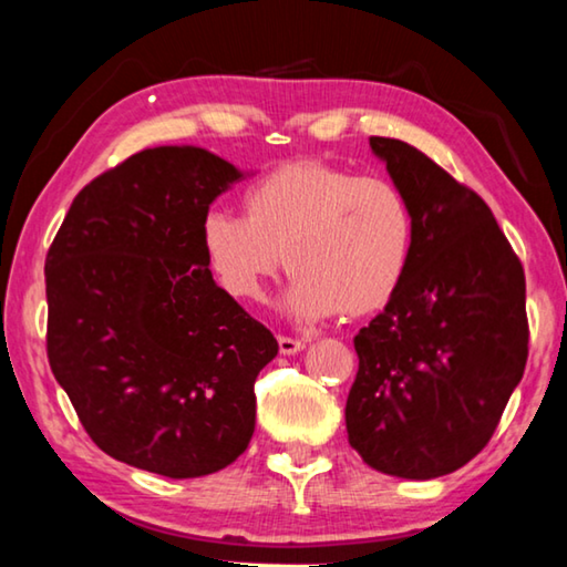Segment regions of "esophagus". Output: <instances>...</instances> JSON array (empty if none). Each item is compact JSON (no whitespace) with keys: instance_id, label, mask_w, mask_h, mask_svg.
I'll return each instance as SVG.
<instances>
[{"instance_id":"esophagus-1","label":"esophagus","mask_w":567,"mask_h":567,"mask_svg":"<svg viewBox=\"0 0 567 567\" xmlns=\"http://www.w3.org/2000/svg\"><path fill=\"white\" fill-rule=\"evenodd\" d=\"M277 343H280V353H285V357H292V353L306 349V343H302L300 338H290V336H280L277 338Z\"/></svg>"}]
</instances>
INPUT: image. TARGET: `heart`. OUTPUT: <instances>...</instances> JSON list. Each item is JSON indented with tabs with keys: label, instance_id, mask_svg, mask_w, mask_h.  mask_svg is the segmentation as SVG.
Returning <instances> with one entry per match:
<instances>
[{
	"label": "heart",
	"instance_id": "heart-1",
	"mask_svg": "<svg viewBox=\"0 0 567 567\" xmlns=\"http://www.w3.org/2000/svg\"><path fill=\"white\" fill-rule=\"evenodd\" d=\"M241 208L244 218L214 208L200 221L203 255L234 300H261L287 265L295 318L359 320L390 306L408 277L415 218L384 177L290 159L251 183Z\"/></svg>",
	"mask_w": 567,
	"mask_h": 567
}]
</instances>
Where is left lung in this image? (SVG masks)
Segmentation results:
<instances>
[{"label":"left lung","instance_id":"obj_1","mask_svg":"<svg viewBox=\"0 0 567 567\" xmlns=\"http://www.w3.org/2000/svg\"><path fill=\"white\" fill-rule=\"evenodd\" d=\"M415 218L394 300L353 338L346 430L371 468L427 481L484 451L527 364L525 269L492 208L408 142L369 137Z\"/></svg>","mask_w":567,"mask_h":567}]
</instances>
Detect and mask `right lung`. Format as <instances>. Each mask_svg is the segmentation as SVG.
I'll list each match as a JSON object with an SVG mask.
<instances>
[{
  "instance_id": "add662e5",
  "label": "right lung",
  "mask_w": 567,
  "mask_h": 567,
  "mask_svg": "<svg viewBox=\"0 0 567 567\" xmlns=\"http://www.w3.org/2000/svg\"><path fill=\"white\" fill-rule=\"evenodd\" d=\"M244 173L203 147L142 150L91 181L45 259L48 361L101 451L167 478L234 463L277 341L214 282L210 203Z\"/></svg>"
}]
</instances>
